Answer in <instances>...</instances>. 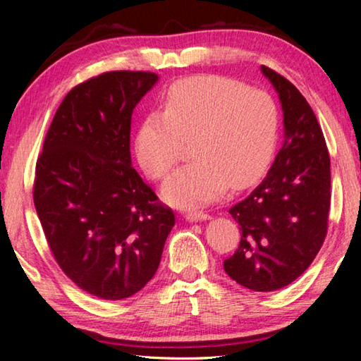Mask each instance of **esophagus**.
<instances>
[{
	"label": "esophagus",
	"instance_id": "34e87169",
	"mask_svg": "<svg viewBox=\"0 0 361 361\" xmlns=\"http://www.w3.org/2000/svg\"><path fill=\"white\" fill-rule=\"evenodd\" d=\"M185 218L188 219V221H207V219H210V215L205 212L189 210V212H186Z\"/></svg>",
	"mask_w": 361,
	"mask_h": 361
}]
</instances>
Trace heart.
Wrapping results in <instances>:
<instances>
[{"mask_svg": "<svg viewBox=\"0 0 361 361\" xmlns=\"http://www.w3.org/2000/svg\"><path fill=\"white\" fill-rule=\"evenodd\" d=\"M277 129V106L266 92L200 75L170 85L159 113L138 126L133 149L145 172L162 180L178 162L180 143L191 140L192 161L170 176L162 195L172 205L195 207L258 180L272 159Z\"/></svg>", "mask_w": 361, "mask_h": 361, "instance_id": "1", "label": "heart"}]
</instances>
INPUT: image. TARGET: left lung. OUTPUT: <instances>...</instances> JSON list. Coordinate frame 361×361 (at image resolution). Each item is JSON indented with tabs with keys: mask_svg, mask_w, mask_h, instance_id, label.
I'll return each mask as SVG.
<instances>
[{
	"mask_svg": "<svg viewBox=\"0 0 361 361\" xmlns=\"http://www.w3.org/2000/svg\"><path fill=\"white\" fill-rule=\"evenodd\" d=\"M283 111L285 142L272 167L229 213L242 239L224 271L253 291H274L301 276L320 252L328 231L331 175L322 127L288 79L262 65Z\"/></svg>",
	"mask_w": 361,
	"mask_h": 361,
	"instance_id": "obj_1",
	"label": "left lung"
}]
</instances>
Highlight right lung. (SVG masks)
<instances>
[{
    "instance_id": "right-lung-1",
    "label": "right lung",
    "mask_w": 361,
    "mask_h": 361,
    "mask_svg": "<svg viewBox=\"0 0 361 361\" xmlns=\"http://www.w3.org/2000/svg\"><path fill=\"white\" fill-rule=\"evenodd\" d=\"M157 79L109 71L73 87L36 162L33 200L54 258L79 288L109 301L154 277L175 226L130 159L133 108Z\"/></svg>"
}]
</instances>
